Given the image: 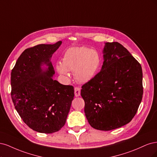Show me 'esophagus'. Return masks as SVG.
<instances>
[{"label": "esophagus", "instance_id": "34e87169", "mask_svg": "<svg viewBox=\"0 0 157 157\" xmlns=\"http://www.w3.org/2000/svg\"><path fill=\"white\" fill-rule=\"evenodd\" d=\"M74 93H75V96L76 97H79L80 93H81V89L79 87H75L74 88Z\"/></svg>", "mask_w": 157, "mask_h": 157}]
</instances>
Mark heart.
Here are the masks:
<instances>
[{
  "mask_svg": "<svg viewBox=\"0 0 157 157\" xmlns=\"http://www.w3.org/2000/svg\"><path fill=\"white\" fill-rule=\"evenodd\" d=\"M101 64L99 53L88 48H71L63 55V62L56 64L57 72L63 76L68 71L74 72L75 79L79 83H87L97 74Z\"/></svg>",
  "mask_w": 157,
  "mask_h": 157,
  "instance_id": "1",
  "label": "heart"
}]
</instances>
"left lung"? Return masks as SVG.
I'll return each instance as SVG.
<instances>
[{
	"instance_id": "8db88e82",
	"label": "left lung",
	"mask_w": 157,
	"mask_h": 157,
	"mask_svg": "<svg viewBox=\"0 0 157 157\" xmlns=\"http://www.w3.org/2000/svg\"><path fill=\"white\" fill-rule=\"evenodd\" d=\"M100 72L84 84L81 96L85 113L93 128L111 130L129 122L143 96L140 64L121 44L106 42Z\"/></svg>"
}]
</instances>
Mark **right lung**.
<instances>
[{
  "mask_svg": "<svg viewBox=\"0 0 157 157\" xmlns=\"http://www.w3.org/2000/svg\"><path fill=\"white\" fill-rule=\"evenodd\" d=\"M39 44L25 49L11 72V97L23 122L40 133L57 132L65 124L74 97L72 85L53 78L51 58L61 45Z\"/></svg>",
  "mask_w": 157,
  "mask_h": 157,
  "instance_id": "obj_1",
  "label": "right lung"
}]
</instances>
